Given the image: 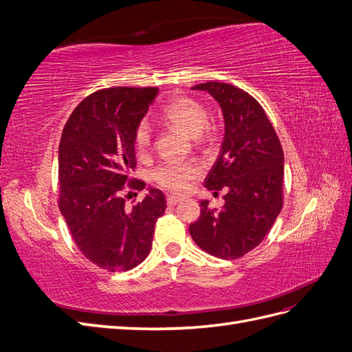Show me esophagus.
I'll list each match as a JSON object with an SVG mask.
<instances>
[{
    "mask_svg": "<svg viewBox=\"0 0 352 352\" xmlns=\"http://www.w3.org/2000/svg\"><path fill=\"white\" fill-rule=\"evenodd\" d=\"M180 201H182V198H179L176 195H167V204L168 206H176L177 202H180Z\"/></svg>",
    "mask_w": 352,
    "mask_h": 352,
    "instance_id": "obj_1",
    "label": "esophagus"
}]
</instances>
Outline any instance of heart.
I'll use <instances>...</instances> for the list:
<instances>
[{
	"label": "heart",
	"instance_id": "heart-1",
	"mask_svg": "<svg viewBox=\"0 0 352 352\" xmlns=\"http://www.w3.org/2000/svg\"><path fill=\"white\" fill-rule=\"evenodd\" d=\"M163 117L182 129L186 135L201 141L202 131L207 124L208 113L204 105L190 97H177L167 102L163 109ZM135 146L140 153L146 151L153 141V126L148 119H142L138 123L135 129ZM199 175V167L195 163L189 162H166L160 166L154 177L157 182L173 190V192H182L185 190L189 180H192Z\"/></svg>",
	"mask_w": 352,
	"mask_h": 352
}]
</instances>
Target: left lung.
Returning <instances> with one entry per match:
<instances>
[{"mask_svg":"<svg viewBox=\"0 0 352 352\" xmlns=\"http://www.w3.org/2000/svg\"><path fill=\"white\" fill-rule=\"evenodd\" d=\"M192 89L208 92L221 109L225 135L204 186L214 195L221 189L228 194L220 210L201 201V216L189 233L206 252L236 260L261 243L282 210L283 151L263 107L250 94L221 82Z\"/></svg>","mask_w":352,"mask_h":352,"instance_id":"left-lung-1","label":"left lung"}]
</instances>
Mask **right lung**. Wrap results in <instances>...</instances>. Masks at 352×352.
I'll use <instances>...</instances> for the list:
<instances>
[{
	"label": "right lung",
	"instance_id": "add662e5",
	"mask_svg": "<svg viewBox=\"0 0 352 352\" xmlns=\"http://www.w3.org/2000/svg\"><path fill=\"white\" fill-rule=\"evenodd\" d=\"M157 95V88L94 92L61 133L58 207L82 254L107 272L132 270L148 257L155 221L167 207L154 188L131 210L122 195L136 166L135 129Z\"/></svg>",
	"mask_w": 352,
	"mask_h": 352
}]
</instances>
